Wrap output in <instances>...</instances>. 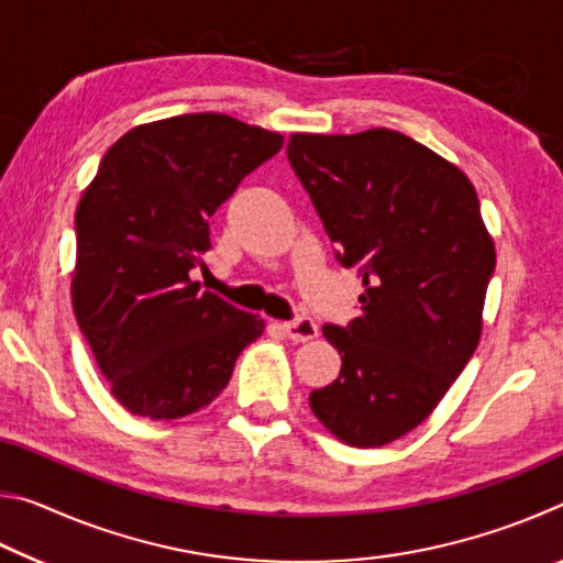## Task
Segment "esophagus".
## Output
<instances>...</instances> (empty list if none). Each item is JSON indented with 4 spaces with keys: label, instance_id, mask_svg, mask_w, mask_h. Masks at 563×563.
Returning <instances> with one entry per match:
<instances>
[{
    "label": "esophagus",
    "instance_id": "esophagus-1",
    "mask_svg": "<svg viewBox=\"0 0 563 563\" xmlns=\"http://www.w3.org/2000/svg\"><path fill=\"white\" fill-rule=\"evenodd\" d=\"M283 330L285 335L295 342H308L318 338V322L312 318H295V320L283 322Z\"/></svg>",
    "mask_w": 563,
    "mask_h": 563
}]
</instances>
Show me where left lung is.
<instances>
[{"mask_svg": "<svg viewBox=\"0 0 563 563\" xmlns=\"http://www.w3.org/2000/svg\"><path fill=\"white\" fill-rule=\"evenodd\" d=\"M288 158L338 261L362 278L360 318L322 325L342 357L310 409L350 446H383L440 405L482 338L497 265L472 180L393 129L292 133Z\"/></svg>", "mask_w": 563, "mask_h": 563, "instance_id": "obj_1", "label": "left lung"}]
</instances>
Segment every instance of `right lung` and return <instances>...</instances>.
I'll return each mask as SVG.
<instances>
[{
    "label": "right lung",
    "mask_w": 563,
    "mask_h": 563,
    "mask_svg": "<svg viewBox=\"0 0 563 563\" xmlns=\"http://www.w3.org/2000/svg\"><path fill=\"white\" fill-rule=\"evenodd\" d=\"M283 148L275 131L225 113L131 129L103 154L76 208L71 302L111 395L136 417L211 405L265 322L190 278L208 221Z\"/></svg>",
    "instance_id": "1"
}]
</instances>
